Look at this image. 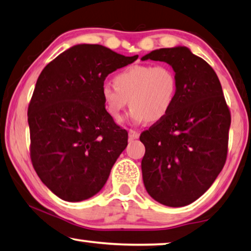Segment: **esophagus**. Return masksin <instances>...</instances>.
<instances>
[{"label": "esophagus", "mask_w": 251, "mask_h": 251, "mask_svg": "<svg viewBox=\"0 0 251 251\" xmlns=\"http://www.w3.org/2000/svg\"><path fill=\"white\" fill-rule=\"evenodd\" d=\"M129 138L130 139H138L139 138V133H138L137 131H134V130L130 129L129 130Z\"/></svg>", "instance_id": "34e87169"}]
</instances>
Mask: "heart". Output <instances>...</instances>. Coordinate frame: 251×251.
I'll return each instance as SVG.
<instances>
[{
  "label": "heart",
  "instance_id": "obj_1",
  "mask_svg": "<svg viewBox=\"0 0 251 251\" xmlns=\"http://www.w3.org/2000/svg\"><path fill=\"white\" fill-rule=\"evenodd\" d=\"M105 108L120 121L126 105L134 123L158 122L172 110L177 95V78L168 65H131L114 77V85L104 82L100 88Z\"/></svg>",
  "mask_w": 251,
  "mask_h": 251
}]
</instances>
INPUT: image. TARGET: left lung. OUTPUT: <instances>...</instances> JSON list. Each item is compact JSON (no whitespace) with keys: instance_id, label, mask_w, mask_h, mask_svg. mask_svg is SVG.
<instances>
[{"instance_id":"1","label":"left lung","mask_w":251,"mask_h":251,"mask_svg":"<svg viewBox=\"0 0 251 251\" xmlns=\"http://www.w3.org/2000/svg\"><path fill=\"white\" fill-rule=\"evenodd\" d=\"M166 62L177 78V95L166 117L144 131L145 188L170 207L191 204L208 190L226 161L231 115L213 68L186 46L141 57Z\"/></svg>"}]
</instances>
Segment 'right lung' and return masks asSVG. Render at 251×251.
Masks as SVG:
<instances>
[{"mask_svg": "<svg viewBox=\"0 0 251 251\" xmlns=\"http://www.w3.org/2000/svg\"><path fill=\"white\" fill-rule=\"evenodd\" d=\"M107 47L75 45L43 69L28 106L30 158L42 182L65 201H81L106 183L128 133L105 110V78L134 62Z\"/></svg>", "mask_w": 251, "mask_h": 251, "instance_id": "obj_1", "label": "right lung"}]
</instances>
